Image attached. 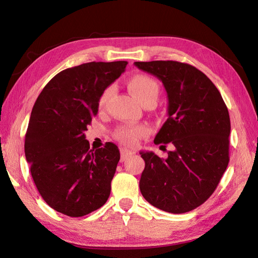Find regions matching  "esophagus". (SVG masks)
Returning a JSON list of instances; mask_svg holds the SVG:
<instances>
[{
	"mask_svg": "<svg viewBox=\"0 0 258 258\" xmlns=\"http://www.w3.org/2000/svg\"><path fill=\"white\" fill-rule=\"evenodd\" d=\"M120 153H121V162H123V161H125L127 160L129 156L133 154V152H131L130 150H127V149H121V151H120Z\"/></svg>",
	"mask_w": 258,
	"mask_h": 258,
	"instance_id": "34e87169",
	"label": "esophagus"
}]
</instances>
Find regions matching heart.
Returning a JSON list of instances; mask_svg holds the SVG:
<instances>
[{
    "label": "heart",
    "instance_id": "b5f03b06",
    "mask_svg": "<svg viewBox=\"0 0 258 258\" xmlns=\"http://www.w3.org/2000/svg\"><path fill=\"white\" fill-rule=\"evenodd\" d=\"M128 87L141 104L151 102V100L156 102L160 93L158 82L146 74H136L131 77L128 81ZM112 93H114V86H108L100 94L98 98L99 110H104L106 108ZM148 133V127L143 124L122 125L115 131V138L127 146H135L141 138L147 136Z\"/></svg>",
    "mask_w": 258,
    "mask_h": 258
}]
</instances>
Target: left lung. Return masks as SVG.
<instances>
[{
  "label": "left lung",
  "mask_w": 258,
  "mask_h": 258,
  "mask_svg": "<svg viewBox=\"0 0 258 258\" xmlns=\"http://www.w3.org/2000/svg\"><path fill=\"white\" fill-rule=\"evenodd\" d=\"M164 85L168 118L154 143H171L167 159L140 152L146 167L140 178L144 199L161 210L196 209L216 190L229 164L231 122L216 85L197 68L178 61L135 62Z\"/></svg>",
  "instance_id": "left-lung-1"
}]
</instances>
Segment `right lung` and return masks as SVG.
<instances>
[{
    "label": "right lung",
    "mask_w": 258,
    "mask_h": 258,
    "mask_svg": "<svg viewBox=\"0 0 258 258\" xmlns=\"http://www.w3.org/2000/svg\"><path fill=\"white\" fill-rule=\"evenodd\" d=\"M127 61L89 62L61 71L36 99L25 136V156L42 199L55 211L83 217L104 206L120 159L116 144L91 150L84 131L103 91Z\"/></svg>",
    "instance_id": "right-lung-1"
}]
</instances>
